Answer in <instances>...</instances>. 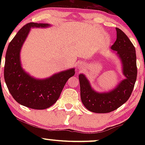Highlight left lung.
Instances as JSON below:
<instances>
[{"mask_svg":"<svg viewBox=\"0 0 145 145\" xmlns=\"http://www.w3.org/2000/svg\"><path fill=\"white\" fill-rule=\"evenodd\" d=\"M116 30V40L111 48L116 51L121 58L126 79L112 91L99 93L91 89L84 75H79L81 100L86 108L93 112L108 113L120 107L130 97L137 78L135 47L125 33L118 28Z\"/></svg>","mask_w":145,"mask_h":145,"instance_id":"obj_1","label":"left lung"}]
</instances>
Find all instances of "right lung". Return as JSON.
Returning a JSON list of instances; mask_svg holds the SVG:
<instances>
[{"mask_svg":"<svg viewBox=\"0 0 145 145\" xmlns=\"http://www.w3.org/2000/svg\"><path fill=\"white\" fill-rule=\"evenodd\" d=\"M48 26L35 22L25 24L9 43L6 52L4 78L8 90L18 103L30 108L46 109L55 104L68 79L75 74V69H71L47 79L36 80L22 68L20 52L31 28Z\"/></svg>","mask_w":145,"mask_h":145,"instance_id":"right-lung-1","label":"right lung"}]
</instances>
